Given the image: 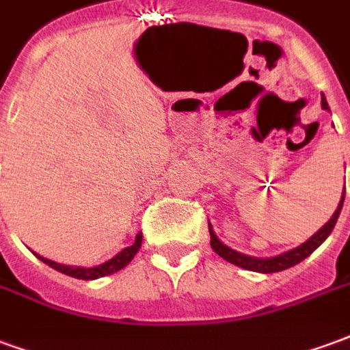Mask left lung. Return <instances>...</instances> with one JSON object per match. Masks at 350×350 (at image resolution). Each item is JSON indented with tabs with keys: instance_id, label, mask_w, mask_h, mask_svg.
<instances>
[{
	"instance_id": "obj_1",
	"label": "left lung",
	"mask_w": 350,
	"mask_h": 350,
	"mask_svg": "<svg viewBox=\"0 0 350 350\" xmlns=\"http://www.w3.org/2000/svg\"><path fill=\"white\" fill-rule=\"evenodd\" d=\"M321 105H323L324 110H330L328 107V103H326V97L321 95ZM343 200H345V187H343V195H341V200H339L338 210L334 212V215L330 217V221L324 225L323 228H319V232L309 238L308 242H304L298 247H294L291 251H285V253H281L278 257H270V258H258V257H250V255H243V253H238V251L230 250L228 245L221 242L219 238L215 236V232L212 230V225H210V221H208V227H210V243H212V250L223 257L227 262L236 264V266H240L243 270H251V271H260V273H273V271H281L286 270V268H291L294 264L301 262L304 258L309 257L313 251L321 245V243L330 236V232L336 227V221L339 217V212H341V208H343Z\"/></svg>"
}]
</instances>
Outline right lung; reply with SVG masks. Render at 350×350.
<instances>
[{"label":"right lung","mask_w":350,"mask_h":350,"mask_svg":"<svg viewBox=\"0 0 350 350\" xmlns=\"http://www.w3.org/2000/svg\"><path fill=\"white\" fill-rule=\"evenodd\" d=\"M140 245H142V232L137 234V240L133 245L129 247H125L122 250L116 257H112L110 260L107 262L99 264V266H93V268H80V266H65V264H59V262H54V260H49V258L41 257V255H37L35 253V257L42 260L44 264H49L50 268H54V270L62 271L65 275H71V278H77V279H99V278H105V275H110V273H116V271H120L122 268H125L127 264L133 260V257L137 255L138 250H140Z\"/></svg>","instance_id":"1"}]
</instances>
